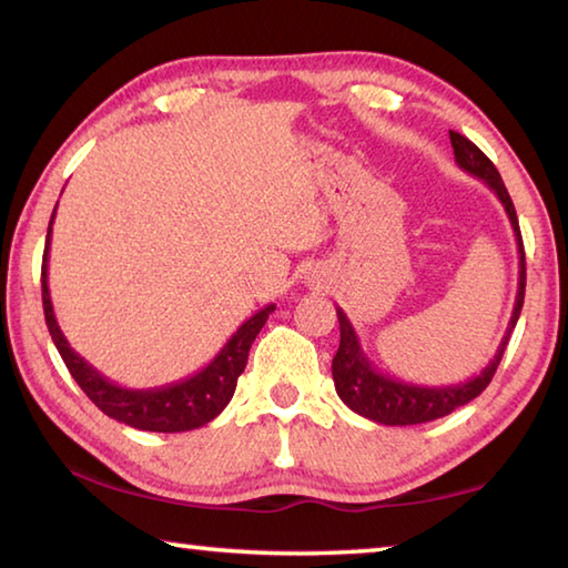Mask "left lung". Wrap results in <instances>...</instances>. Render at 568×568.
I'll use <instances>...</instances> for the list:
<instances>
[{"label":"left lung","mask_w":568,"mask_h":568,"mask_svg":"<svg viewBox=\"0 0 568 568\" xmlns=\"http://www.w3.org/2000/svg\"><path fill=\"white\" fill-rule=\"evenodd\" d=\"M450 145H454L456 165L484 180V185L494 192L498 203L504 205L508 223L514 227L516 245H518V291H516V303L511 321H508V328L501 338V345L484 371L478 376L468 378L464 383H454V386H418V383H406L400 378H393L388 373H381L376 365L371 363L368 355L361 348L358 333L348 321V315L343 313V307H335L341 323V345L338 353L333 355V381H335V393H338L341 400L358 416L383 423V426H416V423H428L436 418H444L456 408L466 406L468 400L486 390L488 383H491L498 363L504 358V351L511 338V331L516 328L518 315H521L524 305V293H526V257H524V243H521V230H518V217L511 197H508V190L504 185L501 175L494 168V162L488 160L484 152H480L474 142L464 134L450 130Z\"/></svg>","instance_id":"obj_1"}]
</instances>
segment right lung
<instances>
[{"instance_id":"add662e5","label":"right lung","mask_w":568,"mask_h":568,"mask_svg":"<svg viewBox=\"0 0 568 568\" xmlns=\"http://www.w3.org/2000/svg\"><path fill=\"white\" fill-rule=\"evenodd\" d=\"M54 213L50 220V227H47V243L42 257V305L47 328H50L57 351H60L64 365L70 368L72 378L77 381V386L88 393V398L104 413V416L140 430L182 434V430L200 428L217 418L230 403V398H233L240 373L245 371L250 345H253L255 335L261 333L267 315L275 311V303L261 307L253 318H247L240 325V328L230 335L223 348H220L215 358L210 361L205 368L192 373V376L178 383H168V386L160 388L118 386V383H112L108 376H102L98 368H92V365L67 343L64 333L60 331V323L54 318L50 283H47V257H50Z\"/></svg>"}]
</instances>
